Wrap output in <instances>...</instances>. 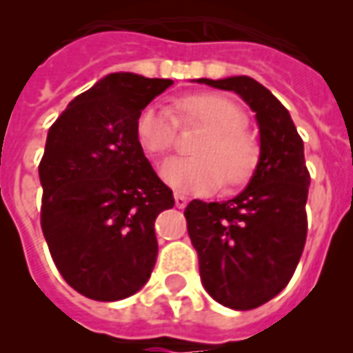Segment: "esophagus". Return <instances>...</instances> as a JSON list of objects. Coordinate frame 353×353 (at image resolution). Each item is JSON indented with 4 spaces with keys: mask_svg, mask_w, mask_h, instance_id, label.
<instances>
[{
    "mask_svg": "<svg viewBox=\"0 0 353 353\" xmlns=\"http://www.w3.org/2000/svg\"><path fill=\"white\" fill-rule=\"evenodd\" d=\"M174 199H176V207H177V209H185V207H187L188 198H187V196H185V194L176 192V194H174Z\"/></svg>",
    "mask_w": 353,
    "mask_h": 353,
    "instance_id": "esophagus-1",
    "label": "esophagus"
}]
</instances>
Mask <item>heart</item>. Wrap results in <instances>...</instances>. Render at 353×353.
Listing matches in <instances>:
<instances>
[{
	"mask_svg": "<svg viewBox=\"0 0 353 353\" xmlns=\"http://www.w3.org/2000/svg\"><path fill=\"white\" fill-rule=\"evenodd\" d=\"M179 119L209 128L196 146L198 157H174L163 163L161 177L170 187L187 192H209L223 183L238 185L251 176L256 165V146L241 128L245 115L234 102L218 95H194L176 101ZM139 144L152 157H159L176 141L177 119L168 108L150 104L139 113Z\"/></svg>",
	"mask_w": 353,
	"mask_h": 353,
	"instance_id": "heart-1",
	"label": "heart"
}]
</instances>
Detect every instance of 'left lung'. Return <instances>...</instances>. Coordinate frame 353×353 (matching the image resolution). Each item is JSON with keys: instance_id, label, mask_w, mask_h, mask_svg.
Masks as SVG:
<instances>
[{"instance_id": "left-lung-1", "label": "left lung", "mask_w": 353, "mask_h": 353, "mask_svg": "<svg viewBox=\"0 0 353 353\" xmlns=\"http://www.w3.org/2000/svg\"><path fill=\"white\" fill-rule=\"evenodd\" d=\"M198 82L240 95L260 130L249 185L232 199H192L185 209L203 288L221 306L245 312L279 295L301 260L310 188L304 143L282 102L251 77Z\"/></svg>"}]
</instances>
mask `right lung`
Segmentation results:
<instances>
[{
    "instance_id": "1",
    "label": "right lung",
    "mask_w": 353,
    "mask_h": 353,
    "mask_svg": "<svg viewBox=\"0 0 353 353\" xmlns=\"http://www.w3.org/2000/svg\"><path fill=\"white\" fill-rule=\"evenodd\" d=\"M174 84L112 73L69 102L40 163L41 231L63 280L80 295L122 301L157 260L155 218L174 207L139 144V113Z\"/></svg>"
}]
</instances>
